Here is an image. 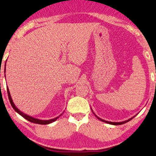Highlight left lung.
Masks as SVG:
<instances>
[{
  "instance_id": "obj_1",
  "label": "left lung",
  "mask_w": 156,
  "mask_h": 156,
  "mask_svg": "<svg viewBox=\"0 0 156 156\" xmlns=\"http://www.w3.org/2000/svg\"><path fill=\"white\" fill-rule=\"evenodd\" d=\"M92 110V109H91ZM92 112H93V114H94V115L96 117H97L99 120H100V121H103V122H104V123H108V124H110V125H114V126H118V125H121V124H123V123H127V122H128L129 121H130L131 119H132L133 118H134L135 116H134V117H132V118H130V119H127V120H126V121H121V122H111V121H106V120H104V119H101V118H100V117H98L97 115H96L94 112H93V110H92Z\"/></svg>"
}]
</instances>
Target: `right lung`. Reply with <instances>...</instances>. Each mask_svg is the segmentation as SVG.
Instances as JSON below:
<instances>
[{"label":"right lung","instance_id":"right-lung-1","mask_svg":"<svg viewBox=\"0 0 156 156\" xmlns=\"http://www.w3.org/2000/svg\"><path fill=\"white\" fill-rule=\"evenodd\" d=\"M7 62V61H6ZM6 64V63H5ZM5 66H6V65L5 66V71H6V67H5ZM7 93H8V97H9V101H10V104L11 106H12L13 108L15 110V111L16 112H18V114L20 115H21L22 117H24V119H26L27 120H28L29 121H30V122L31 123H37V124H41V125H47V124H50V123H52L53 122H55V121L56 120H57L58 119L61 117V116L63 115V113L62 114H61L59 116H58L57 117H55L54 119H49V120H41V119H36V118H34L33 117H31V116H29L27 114H25V113L22 112V111H20L18 108H17L15 104H14L13 101V100L12 98H11V94H10V92H9V88L7 87Z\"/></svg>","mask_w":156,"mask_h":156}]
</instances>
